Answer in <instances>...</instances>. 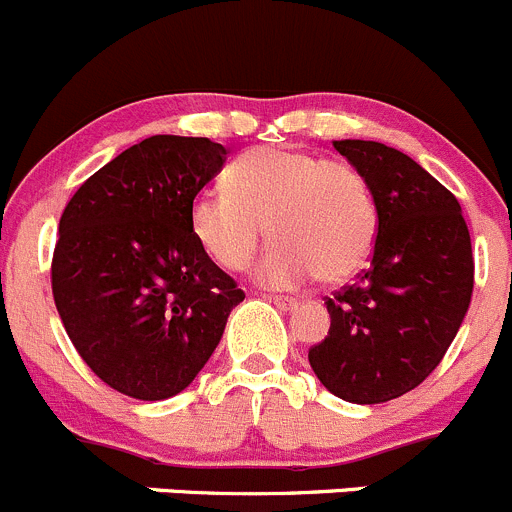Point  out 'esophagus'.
I'll return each mask as SVG.
<instances>
[{
    "instance_id": "34e87169",
    "label": "esophagus",
    "mask_w": 512,
    "mask_h": 512,
    "mask_svg": "<svg viewBox=\"0 0 512 512\" xmlns=\"http://www.w3.org/2000/svg\"><path fill=\"white\" fill-rule=\"evenodd\" d=\"M270 303H275L278 305L280 310H285V313H288V310H293V308H298V300L295 298H285V295H270Z\"/></svg>"
}]
</instances>
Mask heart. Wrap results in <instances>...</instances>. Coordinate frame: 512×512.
I'll use <instances>...</instances> for the list:
<instances>
[{"mask_svg":"<svg viewBox=\"0 0 512 512\" xmlns=\"http://www.w3.org/2000/svg\"><path fill=\"white\" fill-rule=\"evenodd\" d=\"M199 247L224 270H242L270 229L278 240L255 267L257 283L298 288L310 278L341 285L374 252L379 209L353 164L313 151L257 146L229 169V186H209L189 209Z\"/></svg>","mask_w":512,"mask_h":512,"instance_id":"obj_1","label":"heart"}]
</instances>
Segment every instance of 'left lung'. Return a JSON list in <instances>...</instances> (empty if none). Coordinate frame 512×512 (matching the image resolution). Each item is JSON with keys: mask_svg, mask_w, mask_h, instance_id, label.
I'll list each match as a JSON object with an SVG mask.
<instances>
[{"mask_svg": "<svg viewBox=\"0 0 512 512\" xmlns=\"http://www.w3.org/2000/svg\"><path fill=\"white\" fill-rule=\"evenodd\" d=\"M369 181L379 209L371 267L326 300L331 331L310 369L351 404L407 394L439 366L470 308L475 262L460 202L407 154L333 141Z\"/></svg>", "mask_w": 512, "mask_h": 512, "instance_id": "1", "label": "left lung"}]
</instances>
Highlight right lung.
Returning <instances> with one entry per match:
<instances>
[{
	"label": "right lung",
	"mask_w": 512,
	"mask_h": 512,
	"mask_svg": "<svg viewBox=\"0 0 512 512\" xmlns=\"http://www.w3.org/2000/svg\"><path fill=\"white\" fill-rule=\"evenodd\" d=\"M209 138L151 136L95 171L60 217L52 295L70 341L111 389L179 394L245 300L191 232L189 209L222 171Z\"/></svg>",
	"instance_id": "obj_1"
}]
</instances>
